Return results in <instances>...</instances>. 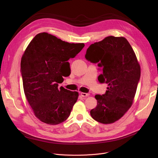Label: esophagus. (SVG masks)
Segmentation results:
<instances>
[{
    "label": "esophagus",
    "mask_w": 158,
    "mask_h": 158,
    "mask_svg": "<svg viewBox=\"0 0 158 158\" xmlns=\"http://www.w3.org/2000/svg\"><path fill=\"white\" fill-rule=\"evenodd\" d=\"M81 95L82 97H88L89 95V94L88 93H83V92H81Z\"/></svg>",
    "instance_id": "34e87169"
}]
</instances>
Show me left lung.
Wrapping results in <instances>:
<instances>
[{
	"instance_id": "1",
	"label": "left lung",
	"mask_w": 158,
	"mask_h": 158,
	"mask_svg": "<svg viewBox=\"0 0 158 158\" xmlns=\"http://www.w3.org/2000/svg\"><path fill=\"white\" fill-rule=\"evenodd\" d=\"M85 58L97 63L102 71L98 81L107 85L105 94L95 96L97 105L90 114L98 122L112 123L123 117L133 102L141 74L135 53L125 38L110 36L91 45Z\"/></svg>"
}]
</instances>
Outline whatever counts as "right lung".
Listing matches in <instances>:
<instances>
[{"label": "right lung", "instance_id": "1", "mask_svg": "<svg viewBox=\"0 0 158 158\" xmlns=\"http://www.w3.org/2000/svg\"><path fill=\"white\" fill-rule=\"evenodd\" d=\"M84 44H70L48 34L39 33L27 47L21 60L24 93L36 117L56 125L67 119L78 93L58 83L71 73L70 58L76 56Z\"/></svg>", "mask_w": 158, "mask_h": 158}]
</instances>
